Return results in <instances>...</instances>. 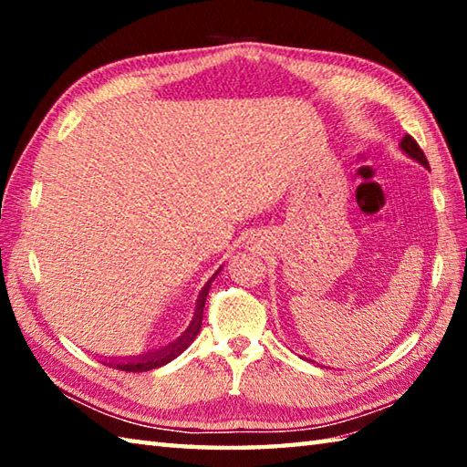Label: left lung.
<instances>
[{"label": "left lung", "mask_w": 467, "mask_h": 467, "mask_svg": "<svg viewBox=\"0 0 467 467\" xmlns=\"http://www.w3.org/2000/svg\"><path fill=\"white\" fill-rule=\"evenodd\" d=\"M400 150L401 152H404L406 156H410L412 158V161H416V162H420L424 169H429V161H426V156H424V152L420 150V146L416 144V140L412 138V136H406L404 140H401V144H400ZM305 360H309V358H305Z\"/></svg>", "instance_id": "obj_1"}]
</instances>
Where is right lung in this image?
<instances>
[{"label": "right lung", "instance_id": "1", "mask_svg": "<svg viewBox=\"0 0 467 467\" xmlns=\"http://www.w3.org/2000/svg\"><path fill=\"white\" fill-rule=\"evenodd\" d=\"M220 270H223V267H220ZM218 272L212 275V278L205 282V286L200 290V295H197V300H195V309H193L192 323H189L187 329L175 339V342H171L169 346L158 348V350H150L146 354H138V357H121V358H113V357L102 358L100 357V362H105V365L113 367V368H119V370H130V373H146V370L158 368V367L167 365V362H171V360H175L181 352H185L187 348L193 344V339L197 337V334H200L202 319H203L205 298H208L212 280L216 278Z\"/></svg>", "mask_w": 467, "mask_h": 467}]
</instances>
